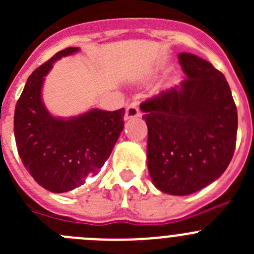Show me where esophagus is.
Wrapping results in <instances>:
<instances>
[{"instance_id": "34e87169", "label": "esophagus", "mask_w": 254, "mask_h": 254, "mask_svg": "<svg viewBox=\"0 0 254 254\" xmlns=\"http://www.w3.org/2000/svg\"><path fill=\"white\" fill-rule=\"evenodd\" d=\"M141 112L138 109V104L137 103H132L127 107L126 109V114H125V120H132V118H136V117H140Z\"/></svg>"}]
</instances>
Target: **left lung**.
I'll return each mask as SVG.
<instances>
[{
  "label": "left lung",
  "mask_w": 254,
  "mask_h": 254,
  "mask_svg": "<svg viewBox=\"0 0 254 254\" xmlns=\"http://www.w3.org/2000/svg\"><path fill=\"white\" fill-rule=\"evenodd\" d=\"M187 78L141 104L147 168L164 193L187 196L221 177L237 142L238 114L225 76L210 62L179 53Z\"/></svg>",
  "instance_id": "obj_1"
}]
</instances>
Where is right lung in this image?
Wrapping results in <instances>:
<instances>
[{
    "label": "right lung",
    "instance_id": "add662e5",
    "mask_svg": "<svg viewBox=\"0 0 254 254\" xmlns=\"http://www.w3.org/2000/svg\"><path fill=\"white\" fill-rule=\"evenodd\" d=\"M77 47L56 53L29 76L13 116V132L24 167L38 185L53 193L80 187L109 158L123 129L125 109L93 108L78 116L56 117L42 98L53 64L75 55Z\"/></svg>",
    "mask_w": 254,
    "mask_h": 254
}]
</instances>
